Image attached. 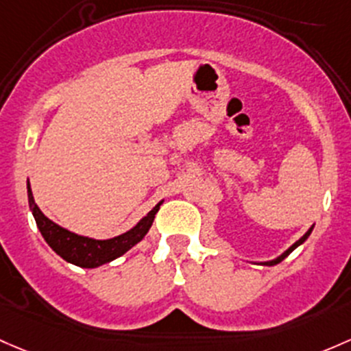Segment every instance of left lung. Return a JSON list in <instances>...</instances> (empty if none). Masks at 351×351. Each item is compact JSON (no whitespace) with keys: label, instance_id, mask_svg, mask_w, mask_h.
I'll list each match as a JSON object with an SVG mask.
<instances>
[{"label":"left lung","instance_id":"8db88e82","mask_svg":"<svg viewBox=\"0 0 351 351\" xmlns=\"http://www.w3.org/2000/svg\"><path fill=\"white\" fill-rule=\"evenodd\" d=\"M311 230H313V227H311V228H309V230H308V232H306V234H304V235H302V237L300 239V241H298V242H294V243H293V245H291V247H289V249H287V250H286V252H284L281 257H278V259H276V261H271V263H264V265H274V264L281 263V261H284V259H286V257H287V256H289V254H291V252H293V250H294V249H296V247H298V245H301V243H302V242H304V241H306V239H308V237H309V234H311Z\"/></svg>","mask_w":351,"mask_h":351}]
</instances>
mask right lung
<instances>
[{
  "label": "right lung",
  "mask_w": 351,
  "mask_h": 351,
  "mask_svg": "<svg viewBox=\"0 0 351 351\" xmlns=\"http://www.w3.org/2000/svg\"><path fill=\"white\" fill-rule=\"evenodd\" d=\"M28 204L29 210L33 212L35 217V222L38 225L40 232H42L43 239L47 243L70 264H75L79 267H97L110 261L117 259L123 254H126L131 247H134L136 243L141 242L145 239V235L149 230V227L153 225L154 215L160 210L161 202L151 210L149 213L141 220L136 227H132L131 230L126 232L123 235H117V237L109 239V241H94V239L82 237V235H77L73 232L65 230L60 225L53 223L51 220L47 219L42 213V210L38 208V205L35 204L32 195V188L28 183Z\"/></svg>",
  "instance_id": "add662e5"
}]
</instances>
